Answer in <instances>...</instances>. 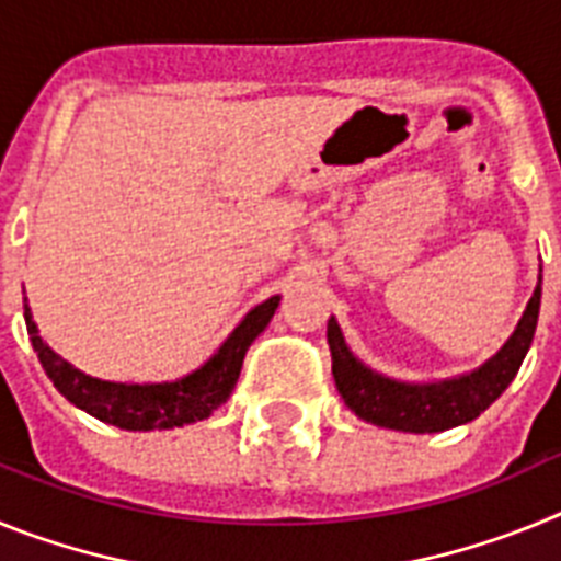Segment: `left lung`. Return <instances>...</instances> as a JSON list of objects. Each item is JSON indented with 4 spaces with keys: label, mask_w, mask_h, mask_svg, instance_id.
<instances>
[{
    "label": "left lung",
    "mask_w": 561,
    "mask_h": 561,
    "mask_svg": "<svg viewBox=\"0 0 561 561\" xmlns=\"http://www.w3.org/2000/svg\"><path fill=\"white\" fill-rule=\"evenodd\" d=\"M539 297H542V266H539L537 289L503 348L492 359H485L480 368L440 381H401L368 368L348 348L336 317H331L325 336H329L331 374H334L336 390L351 413L376 427L421 435L469 424L517 376L537 331Z\"/></svg>",
    "instance_id": "1"
}]
</instances>
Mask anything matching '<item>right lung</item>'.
Segmentation results:
<instances>
[{
  "mask_svg": "<svg viewBox=\"0 0 561 561\" xmlns=\"http://www.w3.org/2000/svg\"><path fill=\"white\" fill-rule=\"evenodd\" d=\"M277 304H280V295H272L270 300L247 311L244 320L230 331L219 351L187 376L173 381H142V385L140 381L98 379L56 354L38 336V325L27 306V297H24V323H27L30 342L38 354L44 374L69 404H76L78 410L103 424H112V427L148 433V430L185 427V424L213 415V410H219L232 396L247 351L255 336L270 325Z\"/></svg>",
  "mask_w": 561,
  "mask_h": 561,
  "instance_id": "add662e5",
  "label": "right lung"
}]
</instances>
